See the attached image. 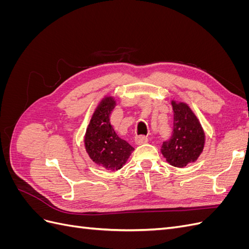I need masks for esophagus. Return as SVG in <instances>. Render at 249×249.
Returning <instances> with one entry per match:
<instances>
[{
    "mask_svg": "<svg viewBox=\"0 0 249 249\" xmlns=\"http://www.w3.org/2000/svg\"><path fill=\"white\" fill-rule=\"evenodd\" d=\"M147 140H148L147 137L142 136V135H139V136L135 137V143H136V144H143V143H146Z\"/></svg>",
    "mask_w": 249,
    "mask_h": 249,
    "instance_id": "1",
    "label": "esophagus"
}]
</instances>
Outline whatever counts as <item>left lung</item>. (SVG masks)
<instances>
[{
	"mask_svg": "<svg viewBox=\"0 0 249 249\" xmlns=\"http://www.w3.org/2000/svg\"><path fill=\"white\" fill-rule=\"evenodd\" d=\"M173 127L168 140L163 141L161 152L175 167H184L197 160L205 144V133L196 116L184 103L172 102Z\"/></svg>",
	"mask_w": 249,
	"mask_h": 249,
	"instance_id": "1",
	"label": "left lung"
}]
</instances>
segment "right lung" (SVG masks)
I'll return each instance as SVG.
<instances>
[{
    "instance_id": "add662e5",
    "label": "right lung",
    "mask_w": 249,
    "mask_h": 249,
    "mask_svg": "<svg viewBox=\"0 0 249 249\" xmlns=\"http://www.w3.org/2000/svg\"><path fill=\"white\" fill-rule=\"evenodd\" d=\"M115 101L108 96L94 111L85 135V147L96 164L109 170H118L129 159L134 147L119 138L110 124L111 111Z\"/></svg>"
}]
</instances>
